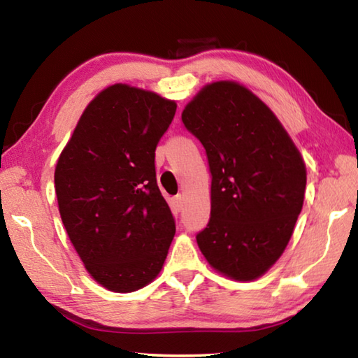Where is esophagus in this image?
<instances>
[{
  "instance_id": "obj_1",
  "label": "esophagus",
  "mask_w": 358,
  "mask_h": 358,
  "mask_svg": "<svg viewBox=\"0 0 358 358\" xmlns=\"http://www.w3.org/2000/svg\"><path fill=\"white\" fill-rule=\"evenodd\" d=\"M185 207V196H181V194H178L177 197H175V210L177 211H181Z\"/></svg>"
}]
</instances>
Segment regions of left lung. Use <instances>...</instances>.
<instances>
[{
    "instance_id": "left-lung-1",
    "label": "left lung",
    "mask_w": 358,
    "mask_h": 358,
    "mask_svg": "<svg viewBox=\"0 0 358 358\" xmlns=\"http://www.w3.org/2000/svg\"><path fill=\"white\" fill-rule=\"evenodd\" d=\"M181 120L202 142L211 172V217L197 245L217 273L257 280L292 237L305 161L271 108L238 82L205 85Z\"/></svg>"
}]
</instances>
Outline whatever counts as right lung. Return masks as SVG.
Listing matches in <instances>:
<instances>
[{
	"instance_id": "right-lung-1",
	"label": "right lung",
	"mask_w": 358,
	"mask_h": 358,
	"mask_svg": "<svg viewBox=\"0 0 358 358\" xmlns=\"http://www.w3.org/2000/svg\"><path fill=\"white\" fill-rule=\"evenodd\" d=\"M177 102L115 83L85 108L55 167L58 210L93 280L129 294L156 280L175 221L156 183L155 150Z\"/></svg>"
}]
</instances>
